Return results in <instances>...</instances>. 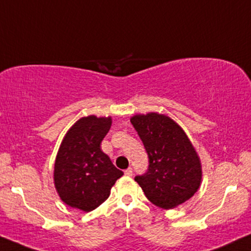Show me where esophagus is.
Masks as SVG:
<instances>
[{
  "label": "esophagus",
  "mask_w": 251,
  "mask_h": 251,
  "mask_svg": "<svg viewBox=\"0 0 251 251\" xmlns=\"http://www.w3.org/2000/svg\"><path fill=\"white\" fill-rule=\"evenodd\" d=\"M124 172H125V175H126V176H128V177H131V176L133 175V170H132V168L126 169L125 171H124Z\"/></svg>",
  "instance_id": "34e87169"
}]
</instances>
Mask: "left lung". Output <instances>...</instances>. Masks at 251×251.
Returning a JSON list of instances; mask_svg holds the SVG:
<instances>
[{
    "instance_id": "left-lung-1",
    "label": "left lung",
    "mask_w": 251,
    "mask_h": 251,
    "mask_svg": "<svg viewBox=\"0 0 251 251\" xmlns=\"http://www.w3.org/2000/svg\"><path fill=\"white\" fill-rule=\"evenodd\" d=\"M131 123L149 155V169L134 180L148 200L169 210L194 196L201 181L200 157L183 128L165 114H135Z\"/></svg>"
}]
</instances>
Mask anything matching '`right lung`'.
Returning a JSON list of instances; mask_svg holds the SVG:
<instances>
[{"label": "right lung", "mask_w": 251, "mask_h": 251, "mask_svg": "<svg viewBox=\"0 0 251 251\" xmlns=\"http://www.w3.org/2000/svg\"><path fill=\"white\" fill-rule=\"evenodd\" d=\"M111 125V117H83L63 138L54 164V184L72 208L86 212L98 208L124 175L100 149Z\"/></svg>", "instance_id": "obj_1"}]
</instances>
